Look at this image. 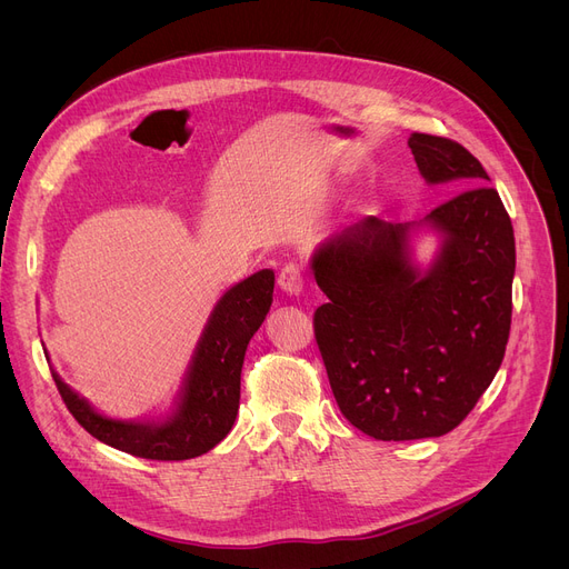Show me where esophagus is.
Instances as JSON below:
<instances>
[{
	"mask_svg": "<svg viewBox=\"0 0 569 569\" xmlns=\"http://www.w3.org/2000/svg\"><path fill=\"white\" fill-rule=\"evenodd\" d=\"M279 286L288 295H300L305 290V272L300 262H286L279 272Z\"/></svg>",
	"mask_w": 569,
	"mask_h": 569,
	"instance_id": "esophagus-1",
	"label": "esophagus"
}]
</instances>
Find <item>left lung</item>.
Here are the masks:
<instances>
[{
    "label": "left lung",
    "mask_w": 569,
    "mask_h": 569,
    "mask_svg": "<svg viewBox=\"0 0 569 569\" xmlns=\"http://www.w3.org/2000/svg\"><path fill=\"white\" fill-rule=\"evenodd\" d=\"M429 184L459 189L427 221L445 244L427 274L408 262V223L367 217L322 244L327 305L313 332L346 420L376 440L457 429L487 392L510 339L515 230L489 174L450 138L412 133Z\"/></svg>",
    "instance_id": "8db88e82"
}]
</instances>
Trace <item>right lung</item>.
I'll use <instances>...</instances> for the list:
<instances>
[{
  "instance_id": "1",
  "label": "right lung",
  "mask_w": 569,
  "mask_h": 569,
  "mask_svg": "<svg viewBox=\"0 0 569 569\" xmlns=\"http://www.w3.org/2000/svg\"><path fill=\"white\" fill-rule=\"evenodd\" d=\"M272 292L274 272L262 269L221 297L198 343L182 406L163 425L108 420L71 392L57 373L52 380L78 425L114 450L154 461L200 457L219 445L234 425L244 352L272 307Z\"/></svg>"
}]
</instances>
